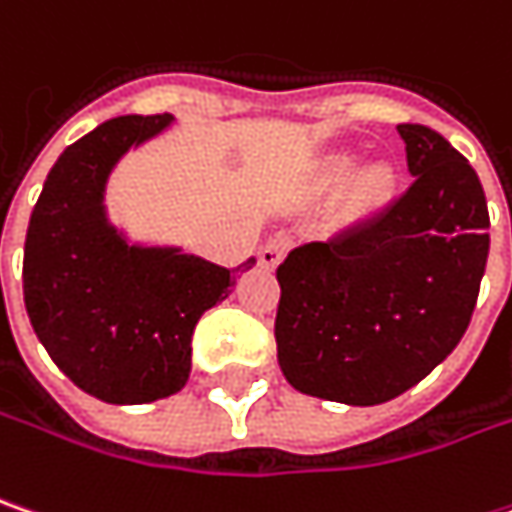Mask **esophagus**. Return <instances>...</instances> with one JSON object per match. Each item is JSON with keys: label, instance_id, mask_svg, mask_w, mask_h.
Wrapping results in <instances>:
<instances>
[{"label": "esophagus", "instance_id": "esophagus-1", "mask_svg": "<svg viewBox=\"0 0 512 512\" xmlns=\"http://www.w3.org/2000/svg\"><path fill=\"white\" fill-rule=\"evenodd\" d=\"M292 249V240L289 237H272V240H266L263 246H260V252H257V260H260V266H266V269H275L284 255Z\"/></svg>", "mask_w": 512, "mask_h": 512}]
</instances>
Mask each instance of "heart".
Wrapping results in <instances>:
<instances>
[{
  "instance_id": "1",
  "label": "heart",
  "mask_w": 512,
  "mask_h": 512,
  "mask_svg": "<svg viewBox=\"0 0 512 512\" xmlns=\"http://www.w3.org/2000/svg\"><path fill=\"white\" fill-rule=\"evenodd\" d=\"M350 170H353V159H350V156H330V159L321 165V170H318V179H321V182H339V179H345ZM391 191H394V173L385 165L368 167V170L356 179V202H359V208H365V211L382 208V205L391 199Z\"/></svg>"
}]
</instances>
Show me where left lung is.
Returning <instances> with one entry per match:
<instances>
[{"label":"left lung","instance_id":"left-lung-1","mask_svg":"<svg viewBox=\"0 0 512 512\" xmlns=\"http://www.w3.org/2000/svg\"><path fill=\"white\" fill-rule=\"evenodd\" d=\"M411 188L371 223L278 266V362L310 397L379 406L458 347L490 252L478 173L423 124H400Z\"/></svg>","mask_w":512,"mask_h":512}]
</instances>
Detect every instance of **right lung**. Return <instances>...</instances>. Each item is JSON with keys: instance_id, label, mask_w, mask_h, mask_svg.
I'll use <instances>...</instances> for the list:
<instances>
[{"instance_id": "1", "label": "right lung", "mask_w": 512, "mask_h": 512, "mask_svg": "<svg viewBox=\"0 0 512 512\" xmlns=\"http://www.w3.org/2000/svg\"><path fill=\"white\" fill-rule=\"evenodd\" d=\"M170 115H121L63 150L31 211L22 295L37 339L86 394L138 406L185 388L199 316L255 257L226 269L173 249L127 246L106 226L112 165Z\"/></svg>"}]
</instances>
